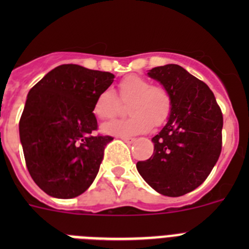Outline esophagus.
<instances>
[{
    "mask_svg": "<svg viewBox=\"0 0 249 249\" xmlns=\"http://www.w3.org/2000/svg\"><path fill=\"white\" fill-rule=\"evenodd\" d=\"M122 140L124 141V142H126V143H128V144H131V143H133V142H135V138H132V137H122Z\"/></svg>",
    "mask_w": 249,
    "mask_h": 249,
    "instance_id": "1",
    "label": "esophagus"
}]
</instances>
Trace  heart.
<instances>
[{
	"instance_id": "1",
	"label": "heart",
	"mask_w": 249,
	"mask_h": 249,
	"mask_svg": "<svg viewBox=\"0 0 249 249\" xmlns=\"http://www.w3.org/2000/svg\"><path fill=\"white\" fill-rule=\"evenodd\" d=\"M120 100L128 103L126 120H114L103 124L105 135L116 137L146 133L152 126H160L168 120L172 111V98L163 86L152 85L146 77L129 74L118 83ZM120 109V101L113 91L103 89L94 98L92 113L97 120H109Z\"/></svg>"
}]
</instances>
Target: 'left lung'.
<instances>
[{
	"instance_id": "8db88e82",
	"label": "left lung",
	"mask_w": 249,
	"mask_h": 249,
	"mask_svg": "<svg viewBox=\"0 0 249 249\" xmlns=\"http://www.w3.org/2000/svg\"><path fill=\"white\" fill-rule=\"evenodd\" d=\"M147 74L169 92L172 111L152 138L153 155L137 162V171L158 193L179 197L201 186L217 163L223 116L210 87L181 66H160Z\"/></svg>"
}]
</instances>
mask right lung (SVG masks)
<instances>
[{"instance_id":"right-lung-1","label":"right lung","mask_w":249,"mask_h":249,"mask_svg":"<svg viewBox=\"0 0 249 249\" xmlns=\"http://www.w3.org/2000/svg\"><path fill=\"white\" fill-rule=\"evenodd\" d=\"M109 72L61 65L30 89L19 120L26 166L35 183L51 197L73 198L97 176L106 144L94 136V98L113 82Z\"/></svg>"}]
</instances>
